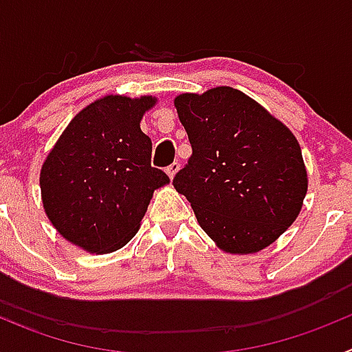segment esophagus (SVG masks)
Masks as SVG:
<instances>
[{
  "label": "esophagus",
  "mask_w": 352,
  "mask_h": 352,
  "mask_svg": "<svg viewBox=\"0 0 352 352\" xmlns=\"http://www.w3.org/2000/svg\"><path fill=\"white\" fill-rule=\"evenodd\" d=\"M178 170H179V164H178V162H173V164H170V166L166 169V173H167V176L173 179L174 176H176V173H178Z\"/></svg>",
  "instance_id": "obj_1"
}]
</instances>
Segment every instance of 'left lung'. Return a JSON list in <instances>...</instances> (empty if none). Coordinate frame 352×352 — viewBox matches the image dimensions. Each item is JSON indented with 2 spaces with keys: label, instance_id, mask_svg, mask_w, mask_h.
Listing matches in <instances>:
<instances>
[{
  "label": "left lung",
  "instance_id": "obj_1",
  "mask_svg": "<svg viewBox=\"0 0 352 352\" xmlns=\"http://www.w3.org/2000/svg\"><path fill=\"white\" fill-rule=\"evenodd\" d=\"M174 107L192 146L173 179L199 226L227 254H256L300 214L309 188L294 133L229 86L182 93Z\"/></svg>",
  "mask_w": 352,
  "mask_h": 352
}]
</instances>
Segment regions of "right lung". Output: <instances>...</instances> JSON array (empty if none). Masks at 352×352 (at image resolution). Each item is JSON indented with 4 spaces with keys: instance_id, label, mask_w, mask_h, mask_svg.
<instances>
[{
    "instance_id": "add662e5",
    "label": "right lung",
    "mask_w": 352,
    "mask_h": 352,
    "mask_svg": "<svg viewBox=\"0 0 352 352\" xmlns=\"http://www.w3.org/2000/svg\"><path fill=\"white\" fill-rule=\"evenodd\" d=\"M151 95L102 96L86 105L40 169L47 219L67 241L111 254L139 231L153 192L169 178L151 167V139L141 130Z\"/></svg>"
}]
</instances>
